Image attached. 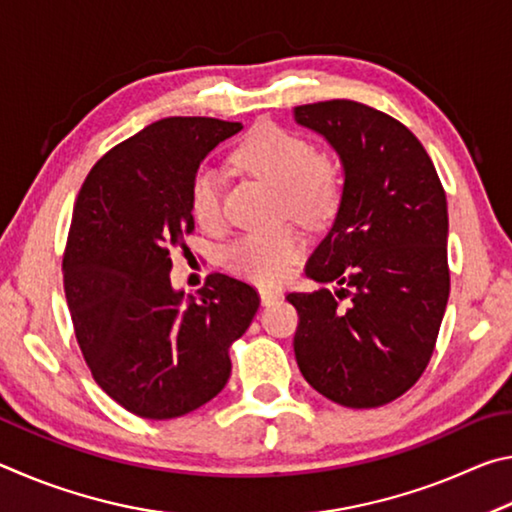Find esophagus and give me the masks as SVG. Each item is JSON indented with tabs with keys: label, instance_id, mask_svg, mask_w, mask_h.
Segmentation results:
<instances>
[{
	"label": "esophagus",
	"instance_id": "esophagus-1",
	"mask_svg": "<svg viewBox=\"0 0 512 512\" xmlns=\"http://www.w3.org/2000/svg\"><path fill=\"white\" fill-rule=\"evenodd\" d=\"M259 298H262V305L268 307V305H273L277 298H282V291H277V289H259Z\"/></svg>",
	"mask_w": 512,
	"mask_h": 512
}]
</instances>
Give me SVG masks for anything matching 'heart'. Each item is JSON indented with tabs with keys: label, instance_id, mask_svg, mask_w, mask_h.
<instances>
[{
	"label": "heart",
	"instance_id": "b5f03b06",
	"mask_svg": "<svg viewBox=\"0 0 512 512\" xmlns=\"http://www.w3.org/2000/svg\"><path fill=\"white\" fill-rule=\"evenodd\" d=\"M232 162L280 192L284 214L305 225L327 223L339 212L343 196L341 167L332 155L316 153L309 140L275 124L255 126L232 151ZM189 210L203 228L221 221L219 178L201 169L189 189ZM305 239L293 228L248 232L223 250V264L244 280L271 287L284 280L300 259Z\"/></svg>",
	"mask_w": 512,
	"mask_h": 512
}]
</instances>
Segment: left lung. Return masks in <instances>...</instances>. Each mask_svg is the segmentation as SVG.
<instances>
[{
  "instance_id": "8db88e82",
  "label": "left lung",
  "mask_w": 512,
  "mask_h": 512,
  "mask_svg": "<svg viewBox=\"0 0 512 512\" xmlns=\"http://www.w3.org/2000/svg\"><path fill=\"white\" fill-rule=\"evenodd\" d=\"M343 164V196L307 277L334 289L289 293L296 361L320 395L350 409L397 400L433 354L449 298L447 198L418 137L357 101L293 108Z\"/></svg>"
}]
</instances>
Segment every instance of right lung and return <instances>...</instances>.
<instances>
[{
  "label": "right lung",
  "mask_w": 512,
  "mask_h": 512,
  "mask_svg": "<svg viewBox=\"0 0 512 512\" xmlns=\"http://www.w3.org/2000/svg\"><path fill=\"white\" fill-rule=\"evenodd\" d=\"M239 121L167 117L94 164L63 259L67 307L92 377L140 418L171 420L223 391L259 309L250 284L212 273L198 296L171 284V250L194 230L189 189Z\"/></svg>",
  "instance_id": "obj_1"
}]
</instances>
